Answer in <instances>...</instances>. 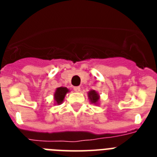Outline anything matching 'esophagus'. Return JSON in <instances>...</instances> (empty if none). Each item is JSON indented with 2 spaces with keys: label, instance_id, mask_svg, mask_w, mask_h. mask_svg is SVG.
Segmentation results:
<instances>
[{
  "label": "esophagus",
  "instance_id": "34e87169",
  "mask_svg": "<svg viewBox=\"0 0 157 157\" xmlns=\"http://www.w3.org/2000/svg\"><path fill=\"white\" fill-rule=\"evenodd\" d=\"M73 90L76 91V92H79V91L81 90V88H80L79 86H76V87H74Z\"/></svg>",
  "mask_w": 157,
  "mask_h": 157
}]
</instances>
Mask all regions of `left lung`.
I'll use <instances>...</instances> for the list:
<instances>
[{
    "label": "left lung",
    "instance_id": "left-lung-1",
    "mask_svg": "<svg viewBox=\"0 0 157 157\" xmlns=\"http://www.w3.org/2000/svg\"><path fill=\"white\" fill-rule=\"evenodd\" d=\"M88 97L90 100L94 104H98V100H99V95L95 90H90L88 93Z\"/></svg>",
    "mask_w": 157,
    "mask_h": 157
}]
</instances>
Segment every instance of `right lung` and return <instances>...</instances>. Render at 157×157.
I'll return each mask as SVG.
<instances>
[{
	"label": "right lung",
	"mask_w": 157,
	"mask_h": 157,
	"mask_svg": "<svg viewBox=\"0 0 157 157\" xmlns=\"http://www.w3.org/2000/svg\"><path fill=\"white\" fill-rule=\"evenodd\" d=\"M68 92L69 90L66 87H59V88H57L54 94L55 103L58 105L61 104L63 103V101L64 98H65V95Z\"/></svg>",
	"instance_id": "add662e5"
}]
</instances>
